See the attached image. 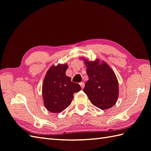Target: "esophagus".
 <instances>
[{
  "instance_id": "esophagus-1",
  "label": "esophagus",
  "mask_w": 151,
  "mask_h": 151,
  "mask_svg": "<svg viewBox=\"0 0 151 151\" xmlns=\"http://www.w3.org/2000/svg\"><path fill=\"white\" fill-rule=\"evenodd\" d=\"M80 85H81V86L82 88H84V83L83 82L80 83Z\"/></svg>"
}]
</instances>
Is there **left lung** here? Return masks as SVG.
<instances>
[{
    "label": "left lung",
    "mask_w": 151,
    "mask_h": 151,
    "mask_svg": "<svg viewBox=\"0 0 151 151\" xmlns=\"http://www.w3.org/2000/svg\"><path fill=\"white\" fill-rule=\"evenodd\" d=\"M83 60L89 78L85 83L84 92L96 107L101 109L111 108L119 97V83L115 73L104 61L100 63L99 60Z\"/></svg>",
    "instance_id": "obj_1"
}]
</instances>
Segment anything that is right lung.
I'll list each match as a JSON object with an SVG mask.
<instances>
[{"instance_id":"add662e5","label":"right lung","mask_w":151,"mask_h":151,"mask_svg":"<svg viewBox=\"0 0 151 151\" xmlns=\"http://www.w3.org/2000/svg\"><path fill=\"white\" fill-rule=\"evenodd\" d=\"M67 68V64L52 65L44 78L42 96L45 107L50 112L63 111L71 104L73 93L81 90L79 84L66 76Z\"/></svg>"}]
</instances>
